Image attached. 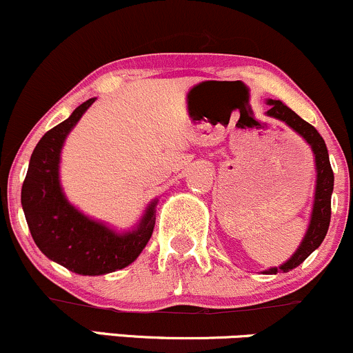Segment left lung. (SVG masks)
<instances>
[{
	"label": "left lung",
	"instance_id": "1",
	"mask_svg": "<svg viewBox=\"0 0 353 353\" xmlns=\"http://www.w3.org/2000/svg\"><path fill=\"white\" fill-rule=\"evenodd\" d=\"M267 106L269 111L265 112L267 116L274 117V119L282 121L289 125L292 131L297 132L299 136L310 145L312 152H314L315 159V172H317V179H315V192H314V204H312L309 228L305 230L301 245L297 250L290 255L289 261H285L279 267H270L264 270L262 274H277V272H289L301 265L309 255L319 249L322 241L327 236V230L330 225V202L332 192H334V172L330 168L329 151H327L325 141L319 134L317 129L310 125L307 121H303L301 116H297L290 108H287L282 101L277 99H267Z\"/></svg>",
	"mask_w": 353,
	"mask_h": 353
}]
</instances>
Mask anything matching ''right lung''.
Instances as JSON below:
<instances>
[{
    "label": "right lung",
    "mask_w": 353,
    "mask_h": 353,
    "mask_svg": "<svg viewBox=\"0 0 353 353\" xmlns=\"http://www.w3.org/2000/svg\"><path fill=\"white\" fill-rule=\"evenodd\" d=\"M94 101L88 99L39 139L21 189L24 217L34 244L50 261L79 275H104L132 264L156 224L157 199L149 202L134 228L119 232L81 212L61 188L59 163L64 141Z\"/></svg>",
    "instance_id": "obj_1"
}]
</instances>
